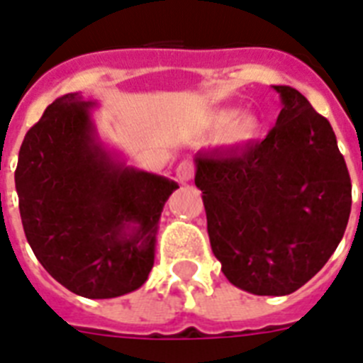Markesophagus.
<instances>
[{"mask_svg":"<svg viewBox=\"0 0 363 363\" xmlns=\"http://www.w3.org/2000/svg\"><path fill=\"white\" fill-rule=\"evenodd\" d=\"M177 179L181 182H186V181H191L194 179V175H196V166H194V162H190V160H182L179 166H177Z\"/></svg>","mask_w":363,"mask_h":363,"instance_id":"obj_1","label":"esophagus"}]
</instances>
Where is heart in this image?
Masks as SVG:
<instances>
[{"label":"heart","mask_w":363,"mask_h":363,"mask_svg":"<svg viewBox=\"0 0 363 363\" xmlns=\"http://www.w3.org/2000/svg\"><path fill=\"white\" fill-rule=\"evenodd\" d=\"M234 116H236L234 111H221L214 118V127L228 125L225 130V140L230 144H245V142L257 138L260 133V121L251 114L240 116L236 120H234Z\"/></svg>","instance_id":"1"}]
</instances>
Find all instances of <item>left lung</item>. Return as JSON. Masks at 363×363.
<instances>
[{
    "instance_id": "1",
    "label": "left lung",
    "mask_w": 363,
    "mask_h": 363,
    "mask_svg": "<svg viewBox=\"0 0 363 363\" xmlns=\"http://www.w3.org/2000/svg\"><path fill=\"white\" fill-rule=\"evenodd\" d=\"M257 144L196 157L212 252L234 286L288 295L321 269L351 214V177L325 116L299 90Z\"/></svg>"
}]
</instances>
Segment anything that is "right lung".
<instances>
[{"label": "right lung", "mask_w": 363, "mask_h": 363, "mask_svg": "<svg viewBox=\"0 0 363 363\" xmlns=\"http://www.w3.org/2000/svg\"><path fill=\"white\" fill-rule=\"evenodd\" d=\"M88 108L77 94L55 99L21 142L14 181L44 269L73 294L111 299L147 280L158 218L177 184L116 167L94 144Z\"/></svg>", "instance_id": "right-lung-1"}]
</instances>
